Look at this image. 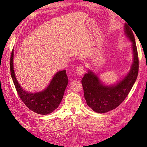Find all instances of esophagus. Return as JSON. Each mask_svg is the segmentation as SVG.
I'll return each instance as SVG.
<instances>
[{"instance_id": "esophagus-1", "label": "esophagus", "mask_w": 147, "mask_h": 147, "mask_svg": "<svg viewBox=\"0 0 147 147\" xmlns=\"http://www.w3.org/2000/svg\"><path fill=\"white\" fill-rule=\"evenodd\" d=\"M76 71H77V74H78L79 76H82L84 73V67L83 65H79V66L77 68Z\"/></svg>"}]
</instances>
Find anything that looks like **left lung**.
Returning <instances> with one entry per match:
<instances>
[{
	"label": "left lung",
	"instance_id": "obj_1",
	"mask_svg": "<svg viewBox=\"0 0 147 147\" xmlns=\"http://www.w3.org/2000/svg\"><path fill=\"white\" fill-rule=\"evenodd\" d=\"M126 36L132 42L133 62L128 74L116 85L105 86L97 76L89 71L82 80L86 104L93 111L104 113L118 107L123 102L135 83L138 74L139 60L135 36L127 24L124 26Z\"/></svg>",
	"mask_w": 147,
	"mask_h": 147
}]
</instances>
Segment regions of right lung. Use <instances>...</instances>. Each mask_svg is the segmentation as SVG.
<instances>
[{
    "mask_svg": "<svg viewBox=\"0 0 147 147\" xmlns=\"http://www.w3.org/2000/svg\"><path fill=\"white\" fill-rule=\"evenodd\" d=\"M13 55L14 51L12 50L10 59L11 74L21 100L28 108L37 114L42 115L51 114L59 107L63 98L68 83L66 71L63 70L56 73L47 88L42 92L29 93L21 88L16 78L13 67Z\"/></svg>",
    "mask_w": 147,
    "mask_h": 147,
    "instance_id": "add662e5",
    "label": "right lung"
}]
</instances>
